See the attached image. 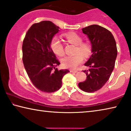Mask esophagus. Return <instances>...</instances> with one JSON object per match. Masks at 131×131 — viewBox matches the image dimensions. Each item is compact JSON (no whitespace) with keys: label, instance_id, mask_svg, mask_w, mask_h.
Listing matches in <instances>:
<instances>
[{"label":"esophagus","instance_id":"1","mask_svg":"<svg viewBox=\"0 0 131 131\" xmlns=\"http://www.w3.org/2000/svg\"><path fill=\"white\" fill-rule=\"evenodd\" d=\"M70 73H76L77 72V70H70Z\"/></svg>","mask_w":131,"mask_h":131}]
</instances>
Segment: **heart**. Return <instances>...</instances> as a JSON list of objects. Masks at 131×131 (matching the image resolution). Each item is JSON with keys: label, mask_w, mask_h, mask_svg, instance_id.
<instances>
[{"label": "heart", "mask_w": 131, "mask_h": 131, "mask_svg": "<svg viewBox=\"0 0 131 131\" xmlns=\"http://www.w3.org/2000/svg\"><path fill=\"white\" fill-rule=\"evenodd\" d=\"M64 36L69 43L77 46L74 56H66L61 60L62 65L64 68L76 69L83 62V57L87 58L91 53V46L88 43H83V39L76 33L70 32L64 35ZM51 48L55 54L58 56H63L65 54V50L62 43L57 37H53L51 41Z\"/></svg>", "instance_id": "heart-1"}]
</instances>
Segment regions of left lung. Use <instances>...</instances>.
Returning <instances> with one entry per match:
<instances>
[{
  "mask_svg": "<svg viewBox=\"0 0 131 131\" xmlns=\"http://www.w3.org/2000/svg\"><path fill=\"white\" fill-rule=\"evenodd\" d=\"M82 31L91 44L92 55L84 64L90 68L83 71L87 79L79 83V87L84 91L91 93L100 90L110 78L117 55L116 42L109 30L99 25H90Z\"/></svg>",
  "mask_w": 131,
  "mask_h": 131,
  "instance_id": "8db88e82",
  "label": "left lung"
}]
</instances>
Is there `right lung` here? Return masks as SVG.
Listing matches in <instances>:
<instances>
[{
    "mask_svg": "<svg viewBox=\"0 0 131 131\" xmlns=\"http://www.w3.org/2000/svg\"><path fill=\"white\" fill-rule=\"evenodd\" d=\"M59 27L51 21L33 24L25 35L23 44V61L26 73L33 84L44 92L59 90L68 69L58 70L60 63L51 48V41Z\"/></svg>",
    "mask_w": 131,
    "mask_h": 131,
    "instance_id": "1",
    "label": "right lung"
}]
</instances>
